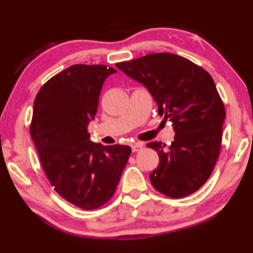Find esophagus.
I'll return each instance as SVG.
<instances>
[{"label":"esophagus","instance_id":"34e87169","mask_svg":"<svg viewBox=\"0 0 253 253\" xmlns=\"http://www.w3.org/2000/svg\"><path fill=\"white\" fill-rule=\"evenodd\" d=\"M144 147V144H141V142H134V144H132V151L133 152H138L141 150V148Z\"/></svg>","mask_w":253,"mask_h":253}]
</instances>
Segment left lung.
<instances>
[{
    "mask_svg": "<svg viewBox=\"0 0 253 253\" xmlns=\"http://www.w3.org/2000/svg\"><path fill=\"white\" fill-rule=\"evenodd\" d=\"M117 67L147 88L175 132L169 147L160 141L147 145L160 160L150 174L152 185L169 198L194 193L210 178L220 152L226 114L213 79L171 53L148 54Z\"/></svg>",
    "mask_w": 253,
    "mask_h": 253,
    "instance_id": "left-lung-1",
    "label": "left lung"
}]
</instances>
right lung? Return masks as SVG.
<instances>
[{
    "label": "right lung",
    "instance_id": "add662e5",
    "mask_svg": "<svg viewBox=\"0 0 253 253\" xmlns=\"http://www.w3.org/2000/svg\"><path fill=\"white\" fill-rule=\"evenodd\" d=\"M114 68L74 65L48 80L35 97L30 136L54 190L84 210L107 203L132 150L89 140L103 82Z\"/></svg>",
    "mask_w": 253,
    "mask_h": 253
}]
</instances>
